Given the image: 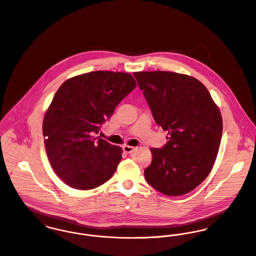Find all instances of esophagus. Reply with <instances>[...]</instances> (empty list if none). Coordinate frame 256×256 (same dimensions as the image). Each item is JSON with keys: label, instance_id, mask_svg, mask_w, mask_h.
<instances>
[{"label": "esophagus", "instance_id": "34e87169", "mask_svg": "<svg viewBox=\"0 0 256 256\" xmlns=\"http://www.w3.org/2000/svg\"><path fill=\"white\" fill-rule=\"evenodd\" d=\"M122 149L126 153H132L136 148L132 147V146H130V145H124V146H122Z\"/></svg>", "mask_w": 256, "mask_h": 256}]
</instances>
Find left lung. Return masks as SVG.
I'll return each instance as SVG.
<instances>
[{
	"label": "left lung",
	"instance_id": "1",
	"mask_svg": "<svg viewBox=\"0 0 256 256\" xmlns=\"http://www.w3.org/2000/svg\"><path fill=\"white\" fill-rule=\"evenodd\" d=\"M157 124L168 132L163 148H151L147 182L165 196H184L207 178L223 132L218 106L196 78L172 72H134Z\"/></svg>",
	"mask_w": 256,
	"mask_h": 256
}]
</instances>
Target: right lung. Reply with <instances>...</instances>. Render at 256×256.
I'll return each mask as SVG.
<instances>
[{"mask_svg":"<svg viewBox=\"0 0 256 256\" xmlns=\"http://www.w3.org/2000/svg\"><path fill=\"white\" fill-rule=\"evenodd\" d=\"M136 86L132 74L106 70L80 74L58 89L43 120L50 164L68 186L92 190L114 174L122 149L93 138Z\"/></svg>","mask_w":256,"mask_h":256,"instance_id":"right-lung-1","label":"right lung"}]
</instances>
